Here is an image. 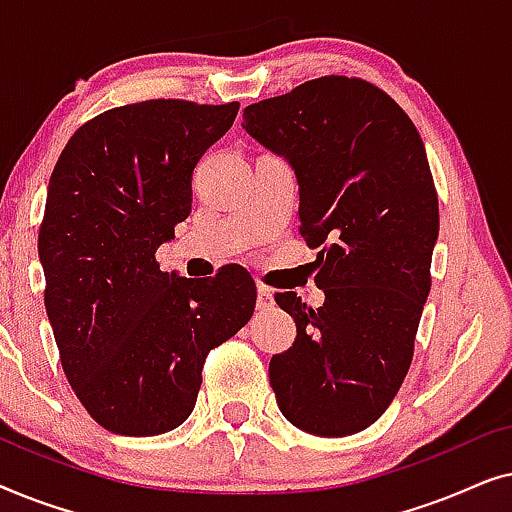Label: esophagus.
<instances>
[{"label":"esophagus","instance_id":"esophagus-1","mask_svg":"<svg viewBox=\"0 0 512 512\" xmlns=\"http://www.w3.org/2000/svg\"><path fill=\"white\" fill-rule=\"evenodd\" d=\"M256 307H258V310H261V312H270L272 307H275V296H272V291L265 289V286H258Z\"/></svg>","mask_w":512,"mask_h":512}]
</instances>
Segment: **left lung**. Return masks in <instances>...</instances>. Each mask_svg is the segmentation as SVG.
<instances>
[{
  "label": "left lung",
  "instance_id": "left-lung-1",
  "mask_svg": "<svg viewBox=\"0 0 512 512\" xmlns=\"http://www.w3.org/2000/svg\"><path fill=\"white\" fill-rule=\"evenodd\" d=\"M242 128L291 165L300 233L321 247L324 305L275 296L298 335L272 356V391L300 431L352 436L401 389L429 298L438 195L422 137L384 90L347 76L251 104Z\"/></svg>",
  "mask_w": 512,
  "mask_h": 512
}]
</instances>
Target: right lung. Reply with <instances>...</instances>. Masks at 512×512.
Instances as JSON below:
<instances>
[{"label":"right lung","mask_w":512,"mask_h":512,"mask_svg":"<svg viewBox=\"0 0 512 512\" xmlns=\"http://www.w3.org/2000/svg\"><path fill=\"white\" fill-rule=\"evenodd\" d=\"M240 104L146 100L81 125L48 181L39 261L46 314L74 394L121 436L186 422L209 349L254 314L242 268L163 272L156 249L191 214L193 170Z\"/></svg>","instance_id":"obj_1"}]
</instances>
